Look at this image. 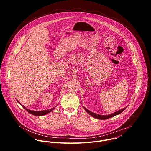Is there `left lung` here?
<instances>
[{
    "label": "left lung",
    "mask_w": 151,
    "mask_h": 151,
    "mask_svg": "<svg viewBox=\"0 0 151 151\" xmlns=\"http://www.w3.org/2000/svg\"><path fill=\"white\" fill-rule=\"evenodd\" d=\"M125 108H123L122 109H121L119 111H118L116 112H115V113L114 114H112L111 115H97L96 114H94L93 112H91V111H90L89 110L85 108V107H84V109L85 111L87 112L88 114H90L91 116H92L93 117H94V118H96V119H108V118H110L111 117H113V116H115L117 115H119L121 113H122L124 110H125Z\"/></svg>",
    "instance_id": "obj_1"
}]
</instances>
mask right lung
<instances>
[{"label": "right lung", "mask_w": 151, "mask_h": 151, "mask_svg": "<svg viewBox=\"0 0 151 151\" xmlns=\"http://www.w3.org/2000/svg\"><path fill=\"white\" fill-rule=\"evenodd\" d=\"M21 106H22L28 112H29L30 114L33 115H35V116H43V115H45L50 112H51L53 109L54 108L52 109H48V110H46V111H31V110H29L28 109H27L26 107H24V106H23L22 104H21Z\"/></svg>", "instance_id": "obj_1"}]
</instances>
